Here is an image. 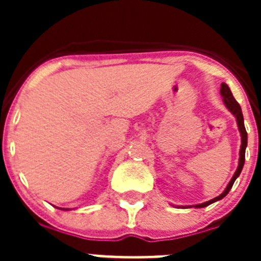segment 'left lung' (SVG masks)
Wrapping results in <instances>:
<instances>
[{
  "label": "left lung",
  "instance_id": "8db88e82",
  "mask_svg": "<svg viewBox=\"0 0 261 261\" xmlns=\"http://www.w3.org/2000/svg\"><path fill=\"white\" fill-rule=\"evenodd\" d=\"M221 95H222L223 103H225V106L227 107V110H229L230 112L234 115L235 119H237L238 129H239V132H241L242 145H241V150H239V165H238V168H237V171H235V174L232 175L230 183L227 184V187H226V190L223 191L220 196H217V197H214L213 200H209V201H206V202H202V204L195 205V208H205V206H208V205H211V204H213V202L218 201V200L223 199V197H225V196L229 193V191L231 190L232 184H234V181L237 180V177L241 175L242 168H243V165H244L246 147H247V132H246V128H244V120H243V114H242V108H241V106H239V103L234 99V96H232V94H231V90L229 89V86H227L226 84L221 85Z\"/></svg>",
  "mask_w": 261,
  "mask_h": 261
}]
</instances>
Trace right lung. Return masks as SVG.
<instances>
[{
  "label": "right lung",
  "mask_w": 261,
  "mask_h": 261,
  "mask_svg": "<svg viewBox=\"0 0 261 261\" xmlns=\"http://www.w3.org/2000/svg\"><path fill=\"white\" fill-rule=\"evenodd\" d=\"M60 209H61V208H60ZM62 211H68V209H62Z\"/></svg>",
  "instance_id": "1"
}]
</instances>
